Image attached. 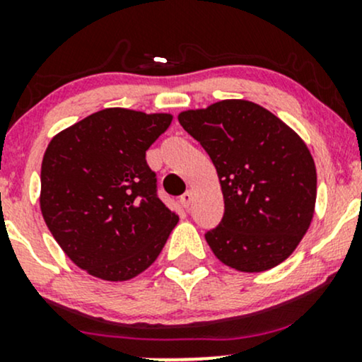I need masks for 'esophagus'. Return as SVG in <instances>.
Returning a JSON list of instances; mask_svg holds the SVG:
<instances>
[{"label":"esophagus","instance_id":"esophagus-1","mask_svg":"<svg viewBox=\"0 0 362 362\" xmlns=\"http://www.w3.org/2000/svg\"><path fill=\"white\" fill-rule=\"evenodd\" d=\"M192 202H194V194H192V190H187V192L180 197V204L184 206L185 209H190V206H192Z\"/></svg>","mask_w":362,"mask_h":362}]
</instances>
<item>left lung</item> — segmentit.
<instances>
[{"mask_svg":"<svg viewBox=\"0 0 362 362\" xmlns=\"http://www.w3.org/2000/svg\"><path fill=\"white\" fill-rule=\"evenodd\" d=\"M178 122L213 160L224 214L206 242L240 272H264L296 250L317 201L308 146L279 117L248 100L185 110Z\"/></svg>","mask_w":362,"mask_h":362,"instance_id":"1","label":"left lung"}]
</instances>
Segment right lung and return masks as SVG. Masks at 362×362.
Returning <instances> with one entry per match:
<instances>
[{
  "label": "right lung",
  "mask_w": 362,
  "mask_h": 362,
  "mask_svg": "<svg viewBox=\"0 0 362 362\" xmlns=\"http://www.w3.org/2000/svg\"><path fill=\"white\" fill-rule=\"evenodd\" d=\"M170 114L114 107L56 134L40 170V211L62 252L103 281H129L163 250L178 216L156 195L146 151Z\"/></svg>",
  "instance_id": "add662e5"
}]
</instances>
